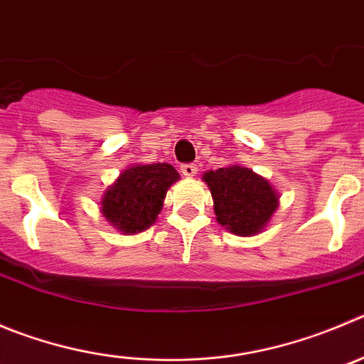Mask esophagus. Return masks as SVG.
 Wrapping results in <instances>:
<instances>
[{
  "label": "esophagus",
  "instance_id": "esophagus-1",
  "mask_svg": "<svg viewBox=\"0 0 364 364\" xmlns=\"http://www.w3.org/2000/svg\"><path fill=\"white\" fill-rule=\"evenodd\" d=\"M181 174L185 178H193V176L198 174V166L193 165V163H186V165H181Z\"/></svg>",
  "mask_w": 364,
  "mask_h": 364
}]
</instances>
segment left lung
Masks as SVG:
<instances>
[{
  "instance_id": "left-lung-1",
  "label": "left lung",
  "mask_w": 364,
  "mask_h": 364,
  "mask_svg": "<svg viewBox=\"0 0 364 364\" xmlns=\"http://www.w3.org/2000/svg\"><path fill=\"white\" fill-rule=\"evenodd\" d=\"M220 226L239 237L264 232L280 206V196L266 178L242 165H230L203 174Z\"/></svg>"
}]
</instances>
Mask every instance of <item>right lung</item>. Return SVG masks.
<instances>
[{"label":"right lung","mask_w":364,"mask_h":364,"mask_svg":"<svg viewBox=\"0 0 364 364\" xmlns=\"http://www.w3.org/2000/svg\"><path fill=\"white\" fill-rule=\"evenodd\" d=\"M179 179L168 163L129 165L102 193V215L124 235L145 232L161 213L166 190Z\"/></svg>","instance_id":"add662e5"}]
</instances>
